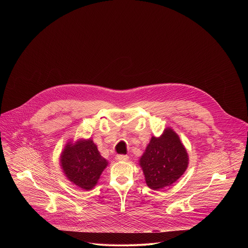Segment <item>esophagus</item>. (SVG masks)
Segmentation results:
<instances>
[{
  "mask_svg": "<svg viewBox=\"0 0 248 248\" xmlns=\"http://www.w3.org/2000/svg\"><path fill=\"white\" fill-rule=\"evenodd\" d=\"M115 159L117 161H127L129 159V156L128 155H117L115 156Z\"/></svg>",
  "mask_w": 248,
  "mask_h": 248,
  "instance_id": "esophagus-1",
  "label": "esophagus"
}]
</instances>
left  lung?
Segmentation results:
<instances>
[{
  "instance_id": "left-lung-1",
  "label": "left lung",
  "mask_w": 248,
  "mask_h": 248,
  "mask_svg": "<svg viewBox=\"0 0 248 248\" xmlns=\"http://www.w3.org/2000/svg\"><path fill=\"white\" fill-rule=\"evenodd\" d=\"M188 164V153L170 127L160 137H152L140 158L146 184L153 190L171 186L184 174Z\"/></svg>"
}]
</instances>
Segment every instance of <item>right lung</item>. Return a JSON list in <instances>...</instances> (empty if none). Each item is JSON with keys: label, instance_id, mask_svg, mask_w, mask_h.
Returning a JSON list of instances; mask_svg holds the SVG:
<instances>
[{"label": "right lung", "instance_id": "obj_1", "mask_svg": "<svg viewBox=\"0 0 248 248\" xmlns=\"http://www.w3.org/2000/svg\"><path fill=\"white\" fill-rule=\"evenodd\" d=\"M59 160L68 180L86 191L92 190L97 184L108 166V160L101 156L96 144L91 139L68 142Z\"/></svg>", "mask_w": 248, "mask_h": 248}]
</instances>
